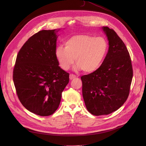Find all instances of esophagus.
I'll use <instances>...</instances> for the list:
<instances>
[{
    "mask_svg": "<svg viewBox=\"0 0 146 146\" xmlns=\"http://www.w3.org/2000/svg\"><path fill=\"white\" fill-rule=\"evenodd\" d=\"M76 77V76H75V75H74V74H70V76H69V78H70V80H73V79H74V78H75Z\"/></svg>",
    "mask_w": 146,
    "mask_h": 146,
    "instance_id": "1",
    "label": "esophagus"
}]
</instances>
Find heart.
<instances>
[{"label": "heart", "mask_w": 146, "mask_h": 146, "mask_svg": "<svg viewBox=\"0 0 146 146\" xmlns=\"http://www.w3.org/2000/svg\"><path fill=\"white\" fill-rule=\"evenodd\" d=\"M65 48L59 46L55 51L56 58L60 66L68 70L74 60L83 71L94 72L100 66L106 55L108 44L102 37L79 35L66 41Z\"/></svg>", "instance_id": "1"}]
</instances>
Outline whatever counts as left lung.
<instances>
[{"mask_svg":"<svg viewBox=\"0 0 146 146\" xmlns=\"http://www.w3.org/2000/svg\"><path fill=\"white\" fill-rule=\"evenodd\" d=\"M102 29L109 41L108 54L97 70L81 77L87 109L97 116L109 114L123 105L133 77L131 57L124 43L113 29Z\"/></svg>","mask_w":146,"mask_h":146,"instance_id":"left-lung-1","label":"left lung"}]
</instances>
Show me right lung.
<instances>
[{"label": "right lung", "mask_w": 146, "mask_h": 146, "mask_svg": "<svg viewBox=\"0 0 146 146\" xmlns=\"http://www.w3.org/2000/svg\"><path fill=\"white\" fill-rule=\"evenodd\" d=\"M59 30H43L31 36L18 52L13 70L21 103L40 116L50 115L57 110L69 81V74L59 66L55 55Z\"/></svg>", "instance_id": "add662e5"}]
</instances>
